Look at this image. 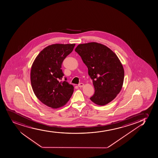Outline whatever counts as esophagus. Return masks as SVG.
I'll use <instances>...</instances> for the list:
<instances>
[{"label": "esophagus", "instance_id": "34e87169", "mask_svg": "<svg viewBox=\"0 0 158 158\" xmlns=\"http://www.w3.org/2000/svg\"><path fill=\"white\" fill-rule=\"evenodd\" d=\"M83 85H84V84L83 83H79V85H78V86H79V87H80V88L83 87Z\"/></svg>", "mask_w": 158, "mask_h": 158}]
</instances>
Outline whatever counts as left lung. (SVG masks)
Listing matches in <instances>:
<instances>
[{
	"label": "left lung",
	"mask_w": 158,
	"mask_h": 158,
	"mask_svg": "<svg viewBox=\"0 0 158 158\" xmlns=\"http://www.w3.org/2000/svg\"><path fill=\"white\" fill-rule=\"evenodd\" d=\"M75 51L88 69L95 92L90 100L98 105L107 104L121 91L124 78L122 64L107 46L96 42L78 45Z\"/></svg>",
	"instance_id": "left-lung-1"
}]
</instances>
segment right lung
<instances>
[{"instance_id": "1", "label": "right lung", "mask_w": 158, "mask_h": 158, "mask_svg": "<svg viewBox=\"0 0 158 158\" xmlns=\"http://www.w3.org/2000/svg\"><path fill=\"white\" fill-rule=\"evenodd\" d=\"M75 44L51 45L39 53L33 63L31 82L35 95L43 103L53 109L63 106L69 100L73 87L60 81L64 74L61 64L73 51Z\"/></svg>"}]
</instances>
